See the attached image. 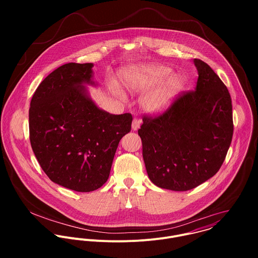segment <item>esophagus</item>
Wrapping results in <instances>:
<instances>
[{
    "label": "esophagus",
    "instance_id": "34e87169",
    "mask_svg": "<svg viewBox=\"0 0 258 258\" xmlns=\"http://www.w3.org/2000/svg\"><path fill=\"white\" fill-rule=\"evenodd\" d=\"M141 123H142V120L139 119V118H134L133 119V122H132V129L133 130H138L141 126Z\"/></svg>",
    "mask_w": 258,
    "mask_h": 258
}]
</instances>
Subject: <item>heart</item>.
<instances>
[{"mask_svg":"<svg viewBox=\"0 0 258 258\" xmlns=\"http://www.w3.org/2000/svg\"><path fill=\"white\" fill-rule=\"evenodd\" d=\"M172 74V70L165 66L150 64L144 66L128 74L126 77V86L136 90H148L162 83ZM183 77L173 75L156 92L150 94L143 102V106L149 112H158L164 109L182 88Z\"/></svg>","mask_w":258,"mask_h":258,"instance_id":"1","label":"heart"}]
</instances>
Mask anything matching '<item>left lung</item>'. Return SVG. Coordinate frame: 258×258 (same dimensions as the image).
<instances>
[{"mask_svg": "<svg viewBox=\"0 0 258 258\" xmlns=\"http://www.w3.org/2000/svg\"><path fill=\"white\" fill-rule=\"evenodd\" d=\"M195 90L182 91L157 114H145L138 130L149 179L184 191L221 169L233 134L230 94L211 67L195 58Z\"/></svg>", "mask_w": 258, "mask_h": 258, "instance_id": "8db88e82", "label": "left lung"}]
</instances>
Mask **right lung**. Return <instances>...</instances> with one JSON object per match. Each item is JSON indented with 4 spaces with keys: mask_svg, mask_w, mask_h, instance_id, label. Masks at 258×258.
Returning a JSON list of instances; mask_svg holds the SVG:
<instances>
[{
    "mask_svg": "<svg viewBox=\"0 0 258 258\" xmlns=\"http://www.w3.org/2000/svg\"><path fill=\"white\" fill-rule=\"evenodd\" d=\"M92 63H66L37 86L29 110L30 141L46 176L75 191L106 183L121 138L131 131V113L99 109L81 86L91 82Z\"/></svg>",
    "mask_w": 258,
    "mask_h": 258,
    "instance_id": "right-lung-1",
    "label": "right lung"
}]
</instances>
